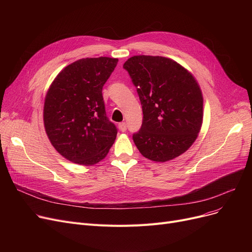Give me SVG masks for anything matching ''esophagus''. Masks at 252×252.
Returning a JSON list of instances; mask_svg holds the SVG:
<instances>
[{"mask_svg": "<svg viewBox=\"0 0 252 252\" xmlns=\"http://www.w3.org/2000/svg\"><path fill=\"white\" fill-rule=\"evenodd\" d=\"M118 127L122 131H126V123H121L118 125Z\"/></svg>", "mask_w": 252, "mask_h": 252, "instance_id": "34e87169", "label": "esophagus"}]
</instances>
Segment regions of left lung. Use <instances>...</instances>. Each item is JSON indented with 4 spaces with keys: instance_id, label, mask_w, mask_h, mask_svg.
Masks as SVG:
<instances>
[{
    "instance_id": "left-lung-1",
    "label": "left lung",
    "mask_w": 252,
    "mask_h": 252,
    "mask_svg": "<svg viewBox=\"0 0 252 252\" xmlns=\"http://www.w3.org/2000/svg\"><path fill=\"white\" fill-rule=\"evenodd\" d=\"M137 88L143 123L133 140L140 153L164 162L186 152L203 121V97L195 77L161 56L139 55L124 64Z\"/></svg>"
}]
</instances>
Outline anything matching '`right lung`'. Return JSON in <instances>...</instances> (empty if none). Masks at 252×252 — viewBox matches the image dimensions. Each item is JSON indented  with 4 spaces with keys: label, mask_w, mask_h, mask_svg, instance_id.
<instances>
[{
    "label": "right lung",
    "mask_w": 252,
    "mask_h": 252,
    "mask_svg": "<svg viewBox=\"0 0 252 252\" xmlns=\"http://www.w3.org/2000/svg\"><path fill=\"white\" fill-rule=\"evenodd\" d=\"M116 58L79 59L61 70L44 104L47 136L58 153L71 162L93 165L109 152L117 128L106 116L102 89Z\"/></svg>",
    "instance_id": "1"
}]
</instances>
